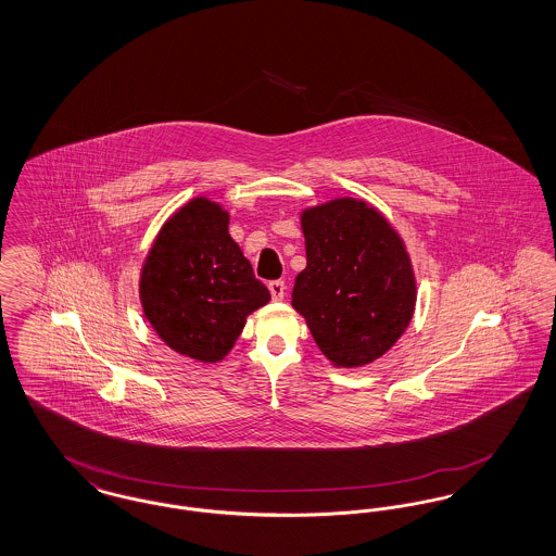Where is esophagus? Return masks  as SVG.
Returning a JSON list of instances; mask_svg holds the SVG:
<instances>
[{
    "instance_id": "34e87169",
    "label": "esophagus",
    "mask_w": 556,
    "mask_h": 556,
    "mask_svg": "<svg viewBox=\"0 0 556 556\" xmlns=\"http://www.w3.org/2000/svg\"><path fill=\"white\" fill-rule=\"evenodd\" d=\"M286 281H270L268 283V291H270V295H273V300H283V295H286Z\"/></svg>"
}]
</instances>
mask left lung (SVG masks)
I'll return each instance as SVG.
<instances>
[{
    "mask_svg": "<svg viewBox=\"0 0 556 556\" xmlns=\"http://www.w3.org/2000/svg\"><path fill=\"white\" fill-rule=\"evenodd\" d=\"M300 227L306 268L291 306L333 367L370 365L415 315L417 279L404 239L369 202L348 195L304 208Z\"/></svg>",
    "mask_w": 556,
    "mask_h": 556,
    "instance_id": "1",
    "label": "left lung"
}]
</instances>
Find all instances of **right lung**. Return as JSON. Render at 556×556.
Listing matches in <instances>:
<instances>
[{
    "label": "right lung",
    "instance_id": "obj_1",
    "mask_svg": "<svg viewBox=\"0 0 556 556\" xmlns=\"http://www.w3.org/2000/svg\"><path fill=\"white\" fill-rule=\"evenodd\" d=\"M268 300L229 236V212L206 195L166 218L139 275V302L160 340L204 365L231 352L245 318Z\"/></svg>",
    "mask_w": 556,
    "mask_h": 556
}]
</instances>
